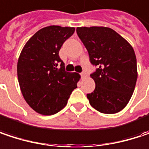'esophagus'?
<instances>
[{"label": "esophagus", "mask_w": 149, "mask_h": 149, "mask_svg": "<svg viewBox=\"0 0 149 149\" xmlns=\"http://www.w3.org/2000/svg\"><path fill=\"white\" fill-rule=\"evenodd\" d=\"M81 76H82V77H87V73H86V72L83 71V72H81Z\"/></svg>", "instance_id": "1"}]
</instances>
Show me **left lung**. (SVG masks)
Segmentation results:
<instances>
[{"label": "left lung", "instance_id": "left-lung-1", "mask_svg": "<svg viewBox=\"0 0 149 149\" xmlns=\"http://www.w3.org/2000/svg\"><path fill=\"white\" fill-rule=\"evenodd\" d=\"M77 34L88 50L90 63L97 67L90 74L95 88L87 94L89 104L102 113H118L128 104L137 79L133 47L107 27H77Z\"/></svg>", "mask_w": 149, "mask_h": 149}]
</instances>
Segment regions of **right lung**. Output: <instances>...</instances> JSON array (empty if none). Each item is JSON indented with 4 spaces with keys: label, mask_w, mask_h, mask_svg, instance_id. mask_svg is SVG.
Masks as SVG:
<instances>
[{
    "label": "right lung",
    "mask_w": 149,
    "mask_h": 149,
    "mask_svg": "<svg viewBox=\"0 0 149 149\" xmlns=\"http://www.w3.org/2000/svg\"><path fill=\"white\" fill-rule=\"evenodd\" d=\"M73 27L51 25L30 38L19 58L17 72L22 95L43 115L57 113L67 104L80 76L65 72L59 52L74 33Z\"/></svg>",
    "instance_id": "right-lung-1"
}]
</instances>
